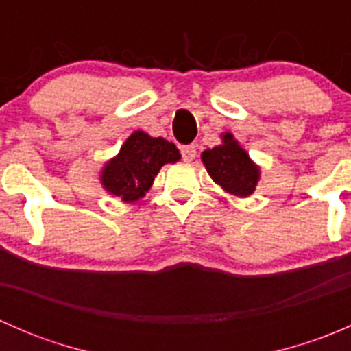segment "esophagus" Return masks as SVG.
<instances>
[{
	"instance_id": "esophagus-1",
	"label": "esophagus",
	"mask_w": 351,
	"mask_h": 351,
	"mask_svg": "<svg viewBox=\"0 0 351 351\" xmlns=\"http://www.w3.org/2000/svg\"><path fill=\"white\" fill-rule=\"evenodd\" d=\"M182 156H183V161H186V162L193 161V159H195V156H197V147L195 146L182 147Z\"/></svg>"
}]
</instances>
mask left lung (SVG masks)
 <instances>
[{
  "label": "left lung",
  "instance_id": "left-lung-1",
  "mask_svg": "<svg viewBox=\"0 0 351 351\" xmlns=\"http://www.w3.org/2000/svg\"><path fill=\"white\" fill-rule=\"evenodd\" d=\"M202 162L212 180L231 195L250 197L260 180V166L251 161L231 132L222 134V144L202 153Z\"/></svg>",
  "mask_w": 351,
  "mask_h": 351
}]
</instances>
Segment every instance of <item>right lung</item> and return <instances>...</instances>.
Segmentation results:
<instances>
[{
    "label": "right lung",
    "mask_w": 351,
    "mask_h": 351,
    "mask_svg": "<svg viewBox=\"0 0 351 351\" xmlns=\"http://www.w3.org/2000/svg\"><path fill=\"white\" fill-rule=\"evenodd\" d=\"M180 158L182 154L173 143L136 130L123 143L119 154L104 166L100 182L110 195L123 202H136L146 195L159 169Z\"/></svg>",
    "instance_id": "1"
}]
</instances>
